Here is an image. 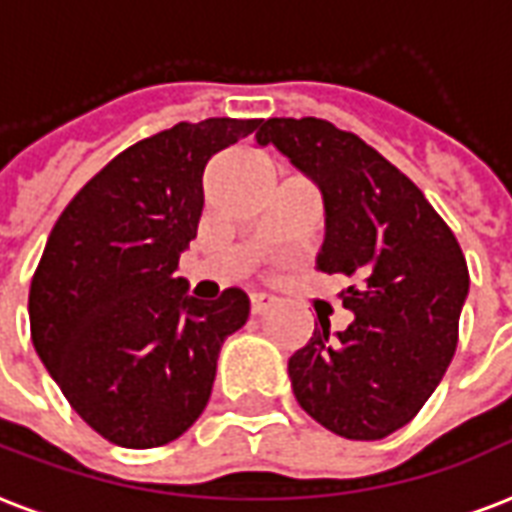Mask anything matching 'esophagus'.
<instances>
[{
	"mask_svg": "<svg viewBox=\"0 0 512 512\" xmlns=\"http://www.w3.org/2000/svg\"><path fill=\"white\" fill-rule=\"evenodd\" d=\"M273 303H276V298L268 295V292H252V295H249V308H252V314H265Z\"/></svg>",
	"mask_w": 512,
	"mask_h": 512,
	"instance_id": "34e87169",
	"label": "esophagus"
}]
</instances>
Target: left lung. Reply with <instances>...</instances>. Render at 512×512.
Listing matches in <instances>:
<instances>
[{
  "label": "left lung",
  "instance_id": "obj_1",
  "mask_svg": "<svg viewBox=\"0 0 512 512\" xmlns=\"http://www.w3.org/2000/svg\"><path fill=\"white\" fill-rule=\"evenodd\" d=\"M257 144H276L325 198L317 268L341 273L354 322L330 335L319 317L290 357L300 408L335 435L381 440L405 427L446 376L470 290L467 260L419 187L368 142L322 117H271Z\"/></svg>",
  "mask_w": 512,
  "mask_h": 512
}]
</instances>
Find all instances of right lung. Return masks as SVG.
Returning <instances> with one entry per match:
<instances>
[{
    "label": "right lung",
    "mask_w": 512,
    "mask_h": 512,
    "mask_svg": "<svg viewBox=\"0 0 512 512\" xmlns=\"http://www.w3.org/2000/svg\"><path fill=\"white\" fill-rule=\"evenodd\" d=\"M263 120L177 123L115 155L66 204L29 290L31 341L80 419L123 448L177 440L204 413L247 292L212 303L174 279L206 163Z\"/></svg>",
    "instance_id": "right-lung-1"
}]
</instances>
